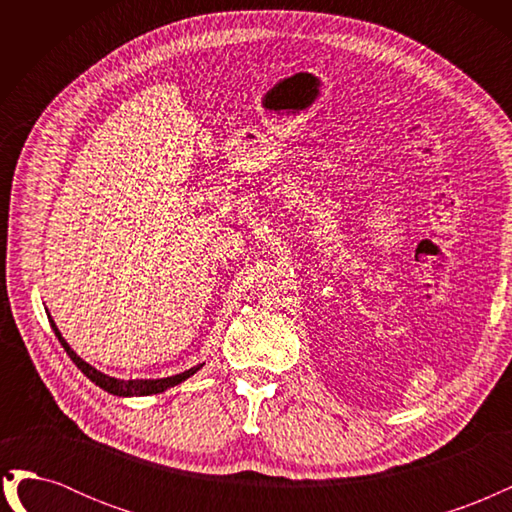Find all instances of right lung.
<instances>
[{
	"instance_id": "right-lung-1",
	"label": "right lung",
	"mask_w": 512,
	"mask_h": 512,
	"mask_svg": "<svg viewBox=\"0 0 512 512\" xmlns=\"http://www.w3.org/2000/svg\"><path fill=\"white\" fill-rule=\"evenodd\" d=\"M49 322H51V327H53V331H55V335H57V339H59V344L64 346V350L68 352V356L74 361V365L79 367L91 382H96V384L100 386V389H104V391H108V393H113V395H119V397L156 395V393H162V391L170 389V386H175V384L183 382L185 378L194 376L196 371H198L200 367H203V365H196V367H192V369H188V371H183V374L170 376V378H160V380H119V378H111V376L102 374V371H98L96 367H91L89 363H85V361L81 359V356H76V352L68 346L66 339L61 337L59 329L55 327L53 318H49Z\"/></svg>"
}]
</instances>
